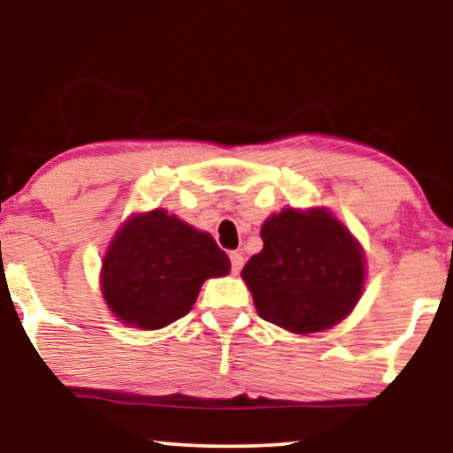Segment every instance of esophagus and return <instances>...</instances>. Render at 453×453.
Returning <instances> with one entry per match:
<instances>
[{
    "instance_id": "34e87169",
    "label": "esophagus",
    "mask_w": 453,
    "mask_h": 453,
    "mask_svg": "<svg viewBox=\"0 0 453 453\" xmlns=\"http://www.w3.org/2000/svg\"><path fill=\"white\" fill-rule=\"evenodd\" d=\"M228 257H231V270L234 272V274H239L241 268H243V262H245V259H243V253H239V251H231V256H228Z\"/></svg>"
}]
</instances>
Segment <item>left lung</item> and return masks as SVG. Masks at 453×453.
Returning <instances> with one entry per match:
<instances>
[{"instance_id":"left-lung-1","label":"left lung","mask_w":453,"mask_h":453,"mask_svg":"<svg viewBox=\"0 0 453 453\" xmlns=\"http://www.w3.org/2000/svg\"><path fill=\"white\" fill-rule=\"evenodd\" d=\"M262 241L241 272L262 319L309 334L352 311L363 293V251L330 212L284 210L264 222Z\"/></svg>"}]
</instances>
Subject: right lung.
Returning a JSON list of instances; mask_svg holds the SVG:
<instances>
[{
    "instance_id": "right-lung-1",
    "label": "right lung",
    "mask_w": 453,
    "mask_h": 453,
    "mask_svg": "<svg viewBox=\"0 0 453 453\" xmlns=\"http://www.w3.org/2000/svg\"><path fill=\"white\" fill-rule=\"evenodd\" d=\"M228 270V256L208 233L154 210L115 234L103 262V295L123 324L158 330L188 315L206 278Z\"/></svg>"
}]
</instances>
